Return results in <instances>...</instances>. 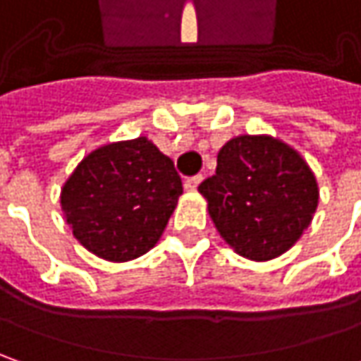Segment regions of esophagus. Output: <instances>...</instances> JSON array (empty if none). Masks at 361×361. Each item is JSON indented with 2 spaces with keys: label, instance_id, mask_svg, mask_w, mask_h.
Listing matches in <instances>:
<instances>
[{
  "label": "esophagus",
  "instance_id": "1",
  "mask_svg": "<svg viewBox=\"0 0 361 361\" xmlns=\"http://www.w3.org/2000/svg\"><path fill=\"white\" fill-rule=\"evenodd\" d=\"M201 180H202L201 176H190V178L185 180V188H187V190H195V188L199 187V183H201Z\"/></svg>",
  "mask_w": 361,
  "mask_h": 361
}]
</instances>
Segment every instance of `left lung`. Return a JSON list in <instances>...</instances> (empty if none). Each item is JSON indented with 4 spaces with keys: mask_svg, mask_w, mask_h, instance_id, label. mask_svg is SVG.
<instances>
[{
    "mask_svg": "<svg viewBox=\"0 0 361 361\" xmlns=\"http://www.w3.org/2000/svg\"><path fill=\"white\" fill-rule=\"evenodd\" d=\"M199 192L219 235L237 255L271 261L312 225L317 178L293 146L271 134H239L216 154Z\"/></svg>",
    "mask_w": 361,
    "mask_h": 361,
    "instance_id": "8db88e82",
    "label": "left lung"
}]
</instances>
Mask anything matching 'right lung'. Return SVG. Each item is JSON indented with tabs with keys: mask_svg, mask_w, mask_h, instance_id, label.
<instances>
[{
	"mask_svg": "<svg viewBox=\"0 0 361 361\" xmlns=\"http://www.w3.org/2000/svg\"><path fill=\"white\" fill-rule=\"evenodd\" d=\"M180 195L173 160L138 136L88 152L63 183L60 207L84 249L126 263L159 243Z\"/></svg>",
	"mask_w": 361,
	"mask_h": 361,
	"instance_id": "add662e5",
	"label": "right lung"
}]
</instances>
